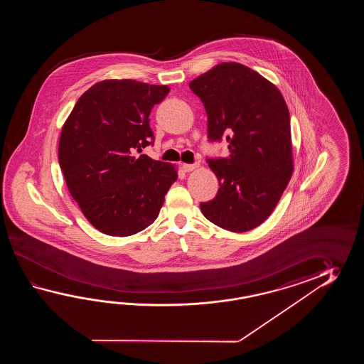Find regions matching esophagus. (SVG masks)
Instances as JSON below:
<instances>
[{
    "label": "esophagus",
    "instance_id": "34e87169",
    "mask_svg": "<svg viewBox=\"0 0 364 364\" xmlns=\"http://www.w3.org/2000/svg\"><path fill=\"white\" fill-rule=\"evenodd\" d=\"M199 166V164H183L182 165V169L186 173H190V171H193V169H196Z\"/></svg>",
    "mask_w": 364,
    "mask_h": 364
}]
</instances>
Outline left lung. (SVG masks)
<instances>
[{
    "mask_svg": "<svg viewBox=\"0 0 364 364\" xmlns=\"http://www.w3.org/2000/svg\"><path fill=\"white\" fill-rule=\"evenodd\" d=\"M208 116L209 140L226 138L229 159L208 160L218 179L204 217L234 232L263 224L294 171L290 114L279 88L255 70L223 62L190 82Z\"/></svg>",
    "mask_w": 364,
    "mask_h": 364,
    "instance_id": "8db88e82",
    "label": "left lung"
}]
</instances>
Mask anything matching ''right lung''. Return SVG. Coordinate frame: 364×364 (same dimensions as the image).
I'll use <instances>...</instances> for the list:
<instances>
[{"label": "right lung", "mask_w": 364, "mask_h": 364, "mask_svg": "<svg viewBox=\"0 0 364 364\" xmlns=\"http://www.w3.org/2000/svg\"><path fill=\"white\" fill-rule=\"evenodd\" d=\"M168 85L105 79L77 101L62 126L58 161L71 196L93 228L129 237L155 221L177 181L173 164L135 157L155 139L149 114Z\"/></svg>", "instance_id": "right-lung-1"}]
</instances>
